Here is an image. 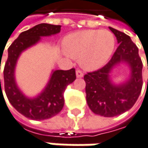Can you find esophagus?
<instances>
[{"mask_svg":"<svg viewBox=\"0 0 148 148\" xmlns=\"http://www.w3.org/2000/svg\"><path fill=\"white\" fill-rule=\"evenodd\" d=\"M76 75H77V77H83V72L81 70H77L76 71Z\"/></svg>","mask_w":148,"mask_h":148,"instance_id":"esophagus-1","label":"esophagus"}]
</instances>
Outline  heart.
Here are the masks:
<instances>
[{"instance_id":"1","label":"heart","mask_w":148,"mask_h":148,"mask_svg":"<svg viewBox=\"0 0 148 148\" xmlns=\"http://www.w3.org/2000/svg\"><path fill=\"white\" fill-rule=\"evenodd\" d=\"M114 45V36L108 30H84L70 34L64 40L66 53L80 59L82 66L88 70L102 66L110 57Z\"/></svg>"}]
</instances>
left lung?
Returning a JSON list of instances; mask_svg holds the SVG:
<instances>
[{
    "instance_id": "obj_1",
    "label": "left lung",
    "mask_w": 148,
    "mask_h": 148,
    "mask_svg": "<svg viewBox=\"0 0 148 148\" xmlns=\"http://www.w3.org/2000/svg\"><path fill=\"white\" fill-rule=\"evenodd\" d=\"M120 44L109 62L103 67L88 72L86 82L87 103L94 114L104 117L121 114L132 109L143 88V62L138 48L130 36L110 27ZM125 61L132 69L130 80L123 85L115 86L109 80L108 73L116 64Z\"/></svg>"
}]
</instances>
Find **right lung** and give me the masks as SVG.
Here are the masks:
<instances>
[{"instance_id": "add662e5", "label": "right lung", "mask_w": 148, "mask_h": 148, "mask_svg": "<svg viewBox=\"0 0 148 148\" xmlns=\"http://www.w3.org/2000/svg\"><path fill=\"white\" fill-rule=\"evenodd\" d=\"M60 31V25L41 23L23 32L8 48V58L4 66L5 94L11 104L16 110L31 120H46L61 111L65 102L64 92L69 84L76 79V71L75 68L68 71H55L45 91L36 99H30L26 98L16 87L14 79L16 60L22 51L35 45L41 36H49L58 34Z\"/></svg>"}]
</instances>
